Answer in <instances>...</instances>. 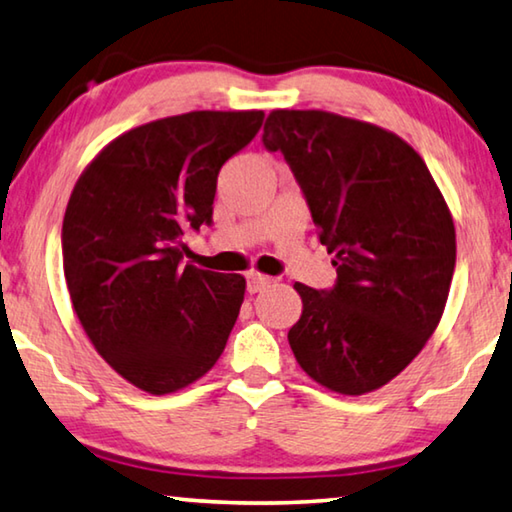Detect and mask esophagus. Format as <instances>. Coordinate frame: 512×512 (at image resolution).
<instances>
[{
    "label": "esophagus",
    "instance_id": "obj_1",
    "mask_svg": "<svg viewBox=\"0 0 512 512\" xmlns=\"http://www.w3.org/2000/svg\"><path fill=\"white\" fill-rule=\"evenodd\" d=\"M246 287H248L250 294H257V291L271 287V278H266V275H259V273H248L246 275Z\"/></svg>",
    "mask_w": 512,
    "mask_h": 512
}]
</instances>
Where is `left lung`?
I'll return each mask as SVG.
<instances>
[{"label":"left lung","instance_id":"1","mask_svg":"<svg viewBox=\"0 0 512 512\" xmlns=\"http://www.w3.org/2000/svg\"><path fill=\"white\" fill-rule=\"evenodd\" d=\"M262 143L282 152L337 280L296 282L303 314L289 346L307 376L339 394L383 387L442 319L456 230L424 159L383 127L328 111L278 109Z\"/></svg>","mask_w":512,"mask_h":512}]
</instances>
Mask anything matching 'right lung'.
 I'll return each instance as SVG.
<instances>
[{
  "label": "right lung",
  "instance_id": "add662e5",
  "mask_svg": "<svg viewBox=\"0 0 512 512\" xmlns=\"http://www.w3.org/2000/svg\"><path fill=\"white\" fill-rule=\"evenodd\" d=\"M262 111H191L129 129L91 161L63 216V273L97 353L150 394L214 367L246 280L184 264L186 232L212 225L223 164Z\"/></svg>",
  "mask_w": 512,
  "mask_h": 512
}]
</instances>
